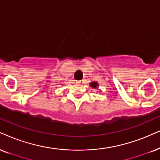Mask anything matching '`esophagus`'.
I'll return each instance as SVG.
<instances>
[{
    "label": "esophagus",
    "mask_w": 160,
    "mask_h": 160,
    "mask_svg": "<svg viewBox=\"0 0 160 160\" xmlns=\"http://www.w3.org/2000/svg\"><path fill=\"white\" fill-rule=\"evenodd\" d=\"M78 83H79V84H83L84 83V80H79V81H78Z\"/></svg>",
    "instance_id": "1"
}]
</instances>
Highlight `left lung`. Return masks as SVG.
<instances>
[{"mask_svg": "<svg viewBox=\"0 0 160 160\" xmlns=\"http://www.w3.org/2000/svg\"><path fill=\"white\" fill-rule=\"evenodd\" d=\"M90 86L92 87V88H98V82H92L90 83Z\"/></svg>", "mask_w": 160, "mask_h": 160, "instance_id": "left-lung-1", "label": "left lung"}]
</instances>
